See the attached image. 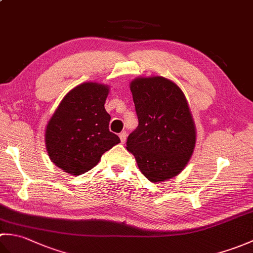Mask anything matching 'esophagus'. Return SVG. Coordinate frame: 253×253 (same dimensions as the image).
Instances as JSON below:
<instances>
[{"mask_svg": "<svg viewBox=\"0 0 253 253\" xmlns=\"http://www.w3.org/2000/svg\"><path fill=\"white\" fill-rule=\"evenodd\" d=\"M126 138H127V132H126V131H122V132L120 133V139H121L122 143H124V142L126 141Z\"/></svg>", "mask_w": 253, "mask_h": 253, "instance_id": "1", "label": "esophagus"}]
</instances>
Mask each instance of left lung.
I'll return each mask as SVG.
<instances>
[{
    "label": "left lung",
    "instance_id": "obj_1",
    "mask_svg": "<svg viewBox=\"0 0 253 253\" xmlns=\"http://www.w3.org/2000/svg\"><path fill=\"white\" fill-rule=\"evenodd\" d=\"M139 125L127 138L141 173L152 182L178 175L196 146V126L181 89L162 76L130 83Z\"/></svg>",
    "mask_w": 253,
    "mask_h": 253
}]
</instances>
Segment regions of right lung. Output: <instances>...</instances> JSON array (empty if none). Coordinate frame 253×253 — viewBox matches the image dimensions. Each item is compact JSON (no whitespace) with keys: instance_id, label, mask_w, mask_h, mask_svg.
Returning a JSON list of instances; mask_svg holds the SVG:
<instances>
[{"instance_id":"right-lung-1","label":"right lung","mask_w":253,"mask_h":253,"mask_svg":"<svg viewBox=\"0 0 253 253\" xmlns=\"http://www.w3.org/2000/svg\"><path fill=\"white\" fill-rule=\"evenodd\" d=\"M109 85L84 83L64 96L45 129L51 161L71 175H82L99 163L102 154L121 140L109 129L105 111Z\"/></svg>"}]
</instances>
